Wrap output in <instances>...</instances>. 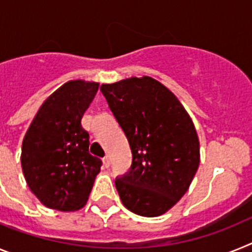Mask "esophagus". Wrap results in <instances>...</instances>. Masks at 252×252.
Here are the masks:
<instances>
[{"instance_id":"34e87169","label":"esophagus","mask_w":252,"mask_h":252,"mask_svg":"<svg viewBox=\"0 0 252 252\" xmlns=\"http://www.w3.org/2000/svg\"><path fill=\"white\" fill-rule=\"evenodd\" d=\"M102 162H104L105 167H109V166H110V162H111L110 157H109V156H105L104 159H102Z\"/></svg>"}]
</instances>
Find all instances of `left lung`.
Masks as SVG:
<instances>
[{
  "instance_id": "1",
  "label": "left lung",
  "mask_w": 252,
  "mask_h": 252,
  "mask_svg": "<svg viewBox=\"0 0 252 252\" xmlns=\"http://www.w3.org/2000/svg\"><path fill=\"white\" fill-rule=\"evenodd\" d=\"M101 91L132 150V167L115 180L120 200L142 217L162 216L188 191L200 162L191 118L150 76L102 84Z\"/></svg>"
}]
</instances>
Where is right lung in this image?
<instances>
[{
  "label": "right lung",
  "instance_id": "1",
  "mask_svg": "<svg viewBox=\"0 0 252 252\" xmlns=\"http://www.w3.org/2000/svg\"><path fill=\"white\" fill-rule=\"evenodd\" d=\"M99 82L71 80L41 104L26 130L21 167L39 202L60 212L86 205L101 159L89 152L90 135L81 126Z\"/></svg>",
  "mask_w": 252,
  "mask_h": 252
}]
</instances>
